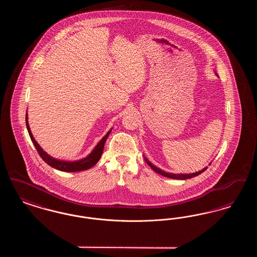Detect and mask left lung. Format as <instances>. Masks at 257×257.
Wrapping results in <instances>:
<instances>
[{"mask_svg": "<svg viewBox=\"0 0 257 257\" xmlns=\"http://www.w3.org/2000/svg\"><path fill=\"white\" fill-rule=\"evenodd\" d=\"M145 160H146L147 165H148L153 171H156L157 173H159V174L163 175V176H166V177H169V178H172V179H180V180L190 179V178H192V177H195V176L199 175L200 173H202L203 171H205L207 170V167H206V168H204L203 170L196 171V172H194V173H171V172H167V171H163V170H161L159 168H157V167L154 166L149 160H147L146 157H145Z\"/></svg>", "mask_w": 257, "mask_h": 257, "instance_id": "obj_1", "label": "left lung"}]
</instances>
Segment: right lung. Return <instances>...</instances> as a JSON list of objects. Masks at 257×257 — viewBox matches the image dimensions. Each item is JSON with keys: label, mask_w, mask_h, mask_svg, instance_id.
Returning a JSON list of instances; mask_svg holds the SVG:
<instances>
[{"label": "right lung", "mask_w": 257, "mask_h": 257, "mask_svg": "<svg viewBox=\"0 0 257 257\" xmlns=\"http://www.w3.org/2000/svg\"><path fill=\"white\" fill-rule=\"evenodd\" d=\"M26 125H27V129H28V132L30 135V138L37 148L38 154L40 155V157L43 159V161L45 163H47L52 168L59 170V171H66V172L86 171V170L90 169L91 167H93L95 164H97L98 161L102 156L106 140L109 137L110 131H111V129H110V131L102 138V140L98 143L97 146L94 147V149L86 156V158L77 160V161H62V160L56 159V158H53L52 156H50L49 154L46 153L37 144V141L35 140L34 136L31 132V129H30V125L28 121V113L26 114Z\"/></svg>", "instance_id": "1"}]
</instances>
